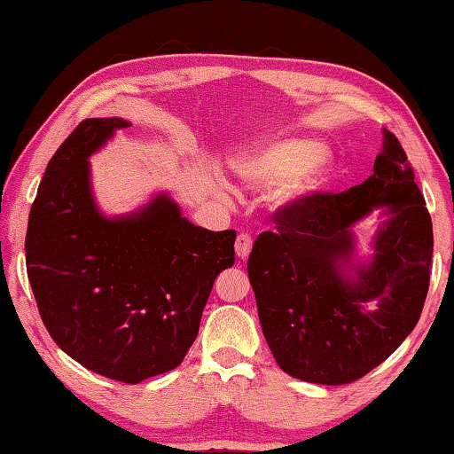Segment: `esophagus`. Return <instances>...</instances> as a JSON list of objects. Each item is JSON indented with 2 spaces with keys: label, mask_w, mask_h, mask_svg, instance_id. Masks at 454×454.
Segmentation results:
<instances>
[{
  "label": "esophagus",
  "mask_w": 454,
  "mask_h": 454,
  "mask_svg": "<svg viewBox=\"0 0 454 454\" xmlns=\"http://www.w3.org/2000/svg\"><path fill=\"white\" fill-rule=\"evenodd\" d=\"M252 250V238L248 234H240L236 238V256L246 260L250 256Z\"/></svg>",
  "instance_id": "1"
}]
</instances>
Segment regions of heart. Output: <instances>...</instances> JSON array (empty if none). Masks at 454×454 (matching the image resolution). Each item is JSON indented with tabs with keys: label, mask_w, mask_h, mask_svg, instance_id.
<instances>
[{
	"label": "heart",
	"mask_w": 454,
	"mask_h": 454,
	"mask_svg": "<svg viewBox=\"0 0 454 454\" xmlns=\"http://www.w3.org/2000/svg\"><path fill=\"white\" fill-rule=\"evenodd\" d=\"M333 158L317 140L278 137L256 145L234 162V172L250 188L280 184L276 202L284 210H301L326 186Z\"/></svg>",
	"instance_id": "b5f03b06"
}]
</instances>
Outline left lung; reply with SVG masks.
Returning <instances> with one entry per match:
<instances>
[{
	"mask_svg": "<svg viewBox=\"0 0 454 454\" xmlns=\"http://www.w3.org/2000/svg\"><path fill=\"white\" fill-rule=\"evenodd\" d=\"M379 211L373 254L358 257L354 226ZM248 276L258 318L284 372L347 384L384 363L420 318L430 282L433 222L401 142L382 129L374 174L342 194L276 212Z\"/></svg>",
	"mask_w": 454,
	"mask_h": 454,
	"instance_id": "8db88e82",
	"label": "left lung"
}]
</instances>
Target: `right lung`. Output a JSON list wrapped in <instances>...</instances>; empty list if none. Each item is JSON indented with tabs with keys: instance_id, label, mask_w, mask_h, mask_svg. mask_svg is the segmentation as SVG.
<instances>
[{
	"instance_id": "obj_1",
	"label": "right lung",
	"mask_w": 454,
	"mask_h": 454,
	"mask_svg": "<svg viewBox=\"0 0 454 454\" xmlns=\"http://www.w3.org/2000/svg\"><path fill=\"white\" fill-rule=\"evenodd\" d=\"M121 118H90L53 153L29 212L27 278L58 347L106 379L137 384L182 364L216 276L234 264V230L182 216L166 192L106 216L90 156Z\"/></svg>"
}]
</instances>
